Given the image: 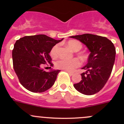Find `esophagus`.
I'll use <instances>...</instances> for the list:
<instances>
[{"label": "esophagus", "mask_w": 124, "mask_h": 124, "mask_svg": "<svg viewBox=\"0 0 124 124\" xmlns=\"http://www.w3.org/2000/svg\"><path fill=\"white\" fill-rule=\"evenodd\" d=\"M67 72H68V74H69L70 75V76H72V75L74 74V73L73 72H70V71H67Z\"/></svg>", "instance_id": "esophagus-1"}]
</instances>
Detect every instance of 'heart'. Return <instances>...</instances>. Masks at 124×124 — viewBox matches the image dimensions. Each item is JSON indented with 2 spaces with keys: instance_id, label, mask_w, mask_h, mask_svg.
I'll return each mask as SVG.
<instances>
[{
  "instance_id": "obj_1",
  "label": "heart",
  "mask_w": 124,
  "mask_h": 124,
  "mask_svg": "<svg viewBox=\"0 0 124 124\" xmlns=\"http://www.w3.org/2000/svg\"><path fill=\"white\" fill-rule=\"evenodd\" d=\"M67 46L74 52H78L82 48V44L79 41L71 40L67 42ZM59 46L57 44L54 45L50 50V56L52 57H56L57 56ZM82 58L85 59L86 57L85 55H82ZM81 62L79 59L77 58L72 59L71 60L61 59L56 63V68L59 69L67 70L68 71H72L76 68L79 67Z\"/></svg>"
}]
</instances>
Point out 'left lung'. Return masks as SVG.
<instances>
[{"instance_id": "obj_1", "label": "left lung", "mask_w": 124, "mask_h": 124, "mask_svg": "<svg viewBox=\"0 0 124 124\" xmlns=\"http://www.w3.org/2000/svg\"><path fill=\"white\" fill-rule=\"evenodd\" d=\"M70 38L84 44L91 52L87 63L82 68L86 71L81 74L82 80L74 84V87L84 95L95 94L104 86L110 76L115 60V47L110 40L95 35L85 33Z\"/></svg>"}]
</instances>
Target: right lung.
Segmentation results:
<instances>
[{"mask_svg":"<svg viewBox=\"0 0 124 124\" xmlns=\"http://www.w3.org/2000/svg\"><path fill=\"white\" fill-rule=\"evenodd\" d=\"M56 40L45 35L26 36L17 40L12 50L15 72L22 86L32 92H43L54 85L60 70L46 72L42 64L51 63L52 47L63 40ZM52 68L51 67H50Z\"/></svg>","mask_w":124,"mask_h":124,"instance_id":"1","label":"right lung"}]
</instances>
